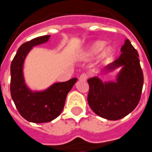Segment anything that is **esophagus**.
I'll return each instance as SVG.
<instances>
[{
    "label": "esophagus",
    "instance_id": "esophagus-1",
    "mask_svg": "<svg viewBox=\"0 0 152 152\" xmlns=\"http://www.w3.org/2000/svg\"><path fill=\"white\" fill-rule=\"evenodd\" d=\"M87 77H88V76H87L86 74H82V75H80L79 77V79L82 80V81H86V80L87 79Z\"/></svg>",
    "mask_w": 152,
    "mask_h": 152
}]
</instances>
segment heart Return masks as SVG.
I'll use <instances>...</instances> for the list:
<instances>
[{
  "mask_svg": "<svg viewBox=\"0 0 152 152\" xmlns=\"http://www.w3.org/2000/svg\"><path fill=\"white\" fill-rule=\"evenodd\" d=\"M104 41H97L89 46L86 50L84 55L86 57H93L94 55H97L101 50L104 48ZM113 53V48L110 46H107L103 49L102 54H101V58L102 60H107L109 58V56Z\"/></svg>",
  "mask_w": 152,
  "mask_h": 152,
  "instance_id": "obj_1",
  "label": "heart"
}]
</instances>
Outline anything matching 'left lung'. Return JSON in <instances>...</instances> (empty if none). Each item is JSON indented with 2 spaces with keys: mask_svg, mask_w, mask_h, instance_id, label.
Returning a JSON list of instances; mask_svg holds the SVG:
<instances>
[{
  "mask_svg": "<svg viewBox=\"0 0 152 152\" xmlns=\"http://www.w3.org/2000/svg\"><path fill=\"white\" fill-rule=\"evenodd\" d=\"M121 55L104 68L102 74L121 70L116 81L103 82L100 77L88 79V103L95 113L109 121H116L129 115L140 100L143 85V71L137 50L129 39L121 48Z\"/></svg>",
  "mask_w": 152,
  "mask_h": 152,
  "instance_id": "obj_1",
  "label": "left lung"
}]
</instances>
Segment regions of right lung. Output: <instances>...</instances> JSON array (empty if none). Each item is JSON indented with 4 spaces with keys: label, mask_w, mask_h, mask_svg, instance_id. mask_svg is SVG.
<instances>
[{
    "label": "right lung",
    "mask_w": 152,
    "mask_h": 152,
    "mask_svg": "<svg viewBox=\"0 0 152 152\" xmlns=\"http://www.w3.org/2000/svg\"><path fill=\"white\" fill-rule=\"evenodd\" d=\"M50 36H39L23 43L11 63L10 92L16 109L28 121L46 123L53 121L63 111L67 94L77 78L54 83L42 91H32L26 85L23 68L24 60L33 47L47 43Z\"/></svg>",
    "instance_id": "obj_1"
}]
</instances>
